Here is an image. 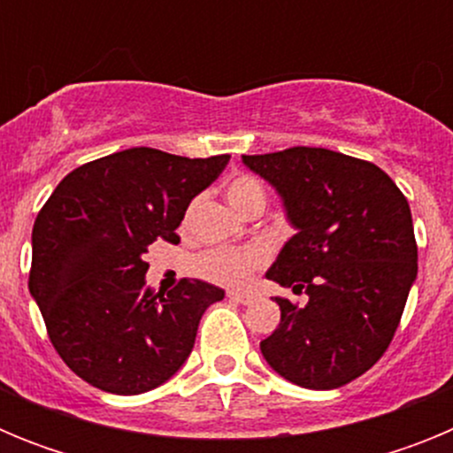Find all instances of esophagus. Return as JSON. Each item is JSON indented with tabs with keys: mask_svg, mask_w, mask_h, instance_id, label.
<instances>
[{
	"mask_svg": "<svg viewBox=\"0 0 453 453\" xmlns=\"http://www.w3.org/2000/svg\"><path fill=\"white\" fill-rule=\"evenodd\" d=\"M226 297L234 299V302H238V303H251V302H254V295H251V292H245V290H229V292H226Z\"/></svg>",
	"mask_w": 453,
	"mask_h": 453,
	"instance_id": "esophagus-1",
	"label": "esophagus"
}]
</instances>
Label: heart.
Here are the masks:
<instances>
[{
    "mask_svg": "<svg viewBox=\"0 0 453 453\" xmlns=\"http://www.w3.org/2000/svg\"><path fill=\"white\" fill-rule=\"evenodd\" d=\"M226 202L245 213L251 206H265V188L251 174H238L226 183ZM265 250L261 247H219L202 254L195 261V272L208 281H218L224 286L242 283L251 270L265 263Z\"/></svg>",
    "mask_w": 453,
    "mask_h": 453,
    "instance_id": "b5f03b06",
    "label": "heart"
}]
</instances>
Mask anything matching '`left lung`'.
<instances>
[{
    "mask_svg": "<svg viewBox=\"0 0 453 453\" xmlns=\"http://www.w3.org/2000/svg\"><path fill=\"white\" fill-rule=\"evenodd\" d=\"M242 163L297 229L265 276L308 295L303 306L276 297L281 324L263 358L295 386H345L388 349L418 276L411 206L381 167L340 151L292 147Z\"/></svg>",
    "mask_w": 453,
    "mask_h": 453,
    "instance_id": "left-lung-1",
    "label": "left lung"
}]
</instances>
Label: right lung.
Segmentation results:
<instances>
[{
	"instance_id": "add662e5",
	"label": "right lung",
	"mask_w": 453,
	"mask_h": 453,
	"mask_svg": "<svg viewBox=\"0 0 453 453\" xmlns=\"http://www.w3.org/2000/svg\"><path fill=\"white\" fill-rule=\"evenodd\" d=\"M229 158L131 147L72 170L51 192L31 234L29 292L54 349L83 381L140 395L188 361L203 311L224 290L183 279L154 295L142 256L156 238L177 245L186 208Z\"/></svg>"
}]
</instances>
